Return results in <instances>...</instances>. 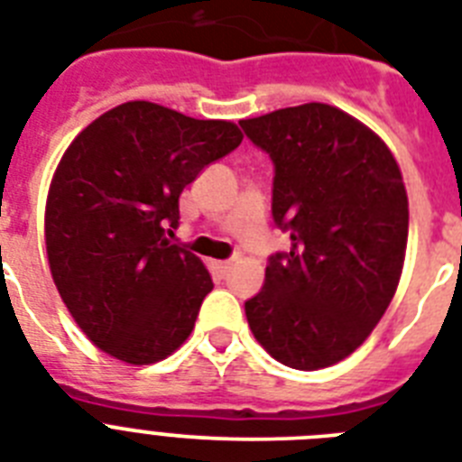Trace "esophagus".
Here are the masks:
<instances>
[{
    "label": "esophagus",
    "instance_id": "esophagus-1",
    "mask_svg": "<svg viewBox=\"0 0 462 462\" xmlns=\"http://www.w3.org/2000/svg\"><path fill=\"white\" fill-rule=\"evenodd\" d=\"M213 267H216V273H218L220 277H225V274L232 270V261H218V263H213Z\"/></svg>",
    "mask_w": 462,
    "mask_h": 462
}]
</instances>
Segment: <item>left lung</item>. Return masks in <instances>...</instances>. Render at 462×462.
Returning <instances> with one entry per match:
<instances>
[{
  "label": "left lung",
  "instance_id": "8db88e82",
  "mask_svg": "<svg viewBox=\"0 0 462 462\" xmlns=\"http://www.w3.org/2000/svg\"><path fill=\"white\" fill-rule=\"evenodd\" d=\"M274 162L273 216L289 254L246 300L255 340L298 371L327 369L369 338L402 279L404 178L381 135L327 103L239 122Z\"/></svg>",
  "mask_w": 462,
  "mask_h": 462
}]
</instances>
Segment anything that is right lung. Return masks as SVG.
Masks as SVG:
<instances>
[{
    "mask_svg": "<svg viewBox=\"0 0 462 462\" xmlns=\"http://www.w3.org/2000/svg\"><path fill=\"white\" fill-rule=\"evenodd\" d=\"M242 138L235 122L129 100L68 145L46 195V258L72 319L106 355L143 366L188 340L213 282L169 227L185 185Z\"/></svg>",
    "mask_w": 462,
    "mask_h": 462,
    "instance_id": "add662e5",
    "label": "right lung"
}]
</instances>
